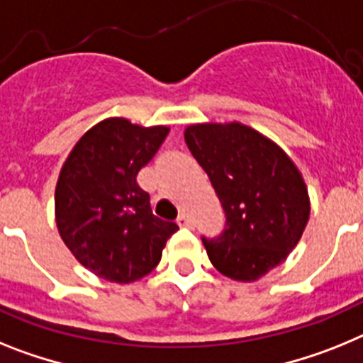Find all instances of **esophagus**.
Masks as SVG:
<instances>
[{
    "mask_svg": "<svg viewBox=\"0 0 363 363\" xmlns=\"http://www.w3.org/2000/svg\"><path fill=\"white\" fill-rule=\"evenodd\" d=\"M177 225L179 226H191V225H194V223H191V219L188 216H186V213H181V216L177 217Z\"/></svg>",
    "mask_w": 363,
    "mask_h": 363,
    "instance_id": "1",
    "label": "esophagus"
}]
</instances>
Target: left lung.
Returning a JSON list of instances; mask_svg holds the SVG:
<instances>
[{
  "instance_id": "1",
  "label": "left lung",
  "mask_w": 363,
  "mask_h": 363,
  "mask_svg": "<svg viewBox=\"0 0 363 363\" xmlns=\"http://www.w3.org/2000/svg\"><path fill=\"white\" fill-rule=\"evenodd\" d=\"M184 140L225 210L223 234L203 238L208 257L226 277L256 281L286 259L307 226L301 173L277 144L239 122L190 125Z\"/></svg>"
}]
</instances>
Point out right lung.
Here are the masks:
<instances>
[{
    "mask_svg": "<svg viewBox=\"0 0 363 363\" xmlns=\"http://www.w3.org/2000/svg\"><path fill=\"white\" fill-rule=\"evenodd\" d=\"M168 133L166 125L107 118L78 140L60 172V235L72 256L107 281L131 283L150 274L179 230L153 216L150 194L137 184V173Z\"/></svg>",
    "mask_w": 363,
    "mask_h": 363,
    "instance_id": "1",
    "label": "right lung"
}]
</instances>
